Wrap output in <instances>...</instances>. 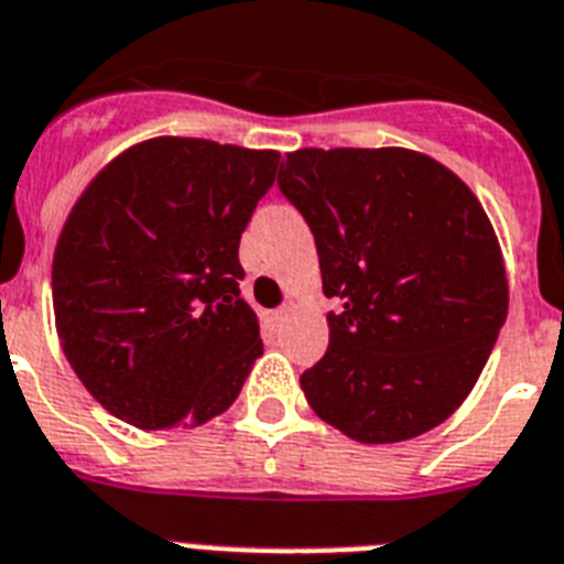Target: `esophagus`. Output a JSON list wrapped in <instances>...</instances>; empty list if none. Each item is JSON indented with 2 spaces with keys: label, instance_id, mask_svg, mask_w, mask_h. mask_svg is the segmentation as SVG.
Wrapping results in <instances>:
<instances>
[{
  "label": "esophagus",
  "instance_id": "obj_1",
  "mask_svg": "<svg viewBox=\"0 0 564 564\" xmlns=\"http://www.w3.org/2000/svg\"><path fill=\"white\" fill-rule=\"evenodd\" d=\"M290 306H281V310H274L272 312V324H278V326H281V324H286V321H290Z\"/></svg>",
  "mask_w": 564,
  "mask_h": 564
}]
</instances>
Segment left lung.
Returning <instances> with one entry per match:
<instances>
[{
	"instance_id": "1",
	"label": "left lung",
	"mask_w": 564,
	"mask_h": 564,
	"mask_svg": "<svg viewBox=\"0 0 564 564\" xmlns=\"http://www.w3.org/2000/svg\"><path fill=\"white\" fill-rule=\"evenodd\" d=\"M278 186L315 235L329 349L301 376L318 419L361 444L438 427L508 318L501 246L479 197L413 149H297Z\"/></svg>"
}]
</instances>
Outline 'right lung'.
<instances>
[{"label": "right lung", "mask_w": 564, "mask_h": 564, "mask_svg": "<svg viewBox=\"0 0 564 564\" xmlns=\"http://www.w3.org/2000/svg\"><path fill=\"white\" fill-rule=\"evenodd\" d=\"M278 160L154 137L79 194L51 269L56 335L111 415L140 430L197 427L238 399L263 352L238 246Z\"/></svg>", "instance_id": "right-lung-1"}]
</instances>
